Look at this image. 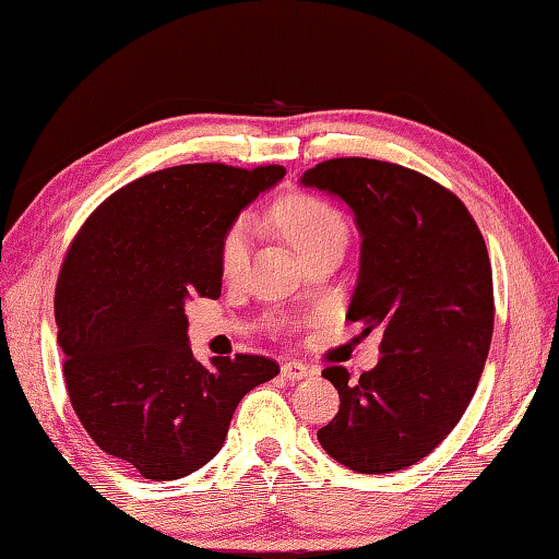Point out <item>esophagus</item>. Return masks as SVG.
<instances>
[{
    "mask_svg": "<svg viewBox=\"0 0 559 559\" xmlns=\"http://www.w3.org/2000/svg\"><path fill=\"white\" fill-rule=\"evenodd\" d=\"M281 373L286 380H302L312 376V368H308L305 364H300V360H288V364H283Z\"/></svg>",
    "mask_w": 559,
    "mask_h": 559,
    "instance_id": "1",
    "label": "esophagus"
}]
</instances>
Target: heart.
Listing matches in <instances>:
<instances>
[{
    "instance_id": "b5f03b06",
    "label": "heart",
    "mask_w": 559,
    "mask_h": 559,
    "mask_svg": "<svg viewBox=\"0 0 559 559\" xmlns=\"http://www.w3.org/2000/svg\"><path fill=\"white\" fill-rule=\"evenodd\" d=\"M273 223L290 247L305 259L324 245L344 242L346 225L342 213L332 203L312 193H290L273 205ZM247 223L237 221L227 229L221 245V269L227 278L237 276L247 261Z\"/></svg>"
}]
</instances>
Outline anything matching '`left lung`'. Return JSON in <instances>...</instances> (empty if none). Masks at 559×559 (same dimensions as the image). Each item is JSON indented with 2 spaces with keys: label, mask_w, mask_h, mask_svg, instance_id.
Instances as JSON below:
<instances>
[{
  "label": "left lung",
  "mask_w": 559,
  "mask_h": 559,
  "mask_svg": "<svg viewBox=\"0 0 559 559\" xmlns=\"http://www.w3.org/2000/svg\"><path fill=\"white\" fill-rule=\"evenodd\" d=\"M300 183L352 207L364 242L346 320L382 330V358L358 382L322 370L342 404L317 439L348 469L395 473L455 429L483 376L495 330L485 239L455 193L400 164L326 159Z\"/></svg>",
  "instance_id": "obj_1"
}]
</instances>
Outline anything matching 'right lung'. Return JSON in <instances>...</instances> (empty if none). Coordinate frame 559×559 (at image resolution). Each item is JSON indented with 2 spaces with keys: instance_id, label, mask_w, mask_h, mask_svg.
Wrapping results in <instances>:
<instances>
[{
  "instance_id": "obj_1",
  "label": "right lung",
  "mask_w": 559,
  "mask_h": 559,
  "mask_svg": "<svg viewBox=\"0 0 559 559\" xmlns=\"http://www.w3.org/2000/svg\"><path fill=\"white\" fill-rule=\"evenodd\" d=\"M278 164H181L123 186L86 217L55 286L64 385L104 453L167 483L211 463L251 388L278 376L264 356L203 366L189 346L191 295L217 300L221 245Z\"/></svg>"
}]
</instances>
